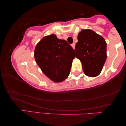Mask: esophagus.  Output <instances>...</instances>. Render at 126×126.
I'll use <instances>...</instances> for the list:
<instances>
[{
  "instance_id": "1",
  "label": "esophagus",
  "mask_w": 126,
  "mask_h": 126,
  "mask_svg": "<svg viewBox=\"0 0 126 126\" xmlns=\"http://www.w3.org/2000/svg\"><path fill=\"white\" fill-rule=\"evenodd\" d=\"M71 46L74 49H75V43H73V44H72Z\"/></svg>"
}]
</instances>
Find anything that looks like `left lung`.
<instances>
[{
    "label": "left lung",
    "instance_id": "left-lung-1",
    "mask_svg": "<svg viewBox=\"0 0 126 126\" xmlns=\"http://www.w3.org/2000/svg\"><path fill=\"white\" fill-rule=\"evenodd\" d=\"M75 57L81 62L86 75H99L107 59V44L104 39L91 30H82L78 36Z\"/></svg>",
    "mask_w": 126,
    "mask_h": 126
}]
</instances>
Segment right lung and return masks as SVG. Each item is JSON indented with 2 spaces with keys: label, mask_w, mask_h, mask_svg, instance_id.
<instances>
[{
  "label": "right lung",
  "mask_w": 126,
  "mask_h": 126,
  "mask_svg": "<svg viewBox=\"0 0 126 126\" xmlns=\"http://www.w3.org/2000/svg\"><path fill=\"white\" fill-rule=\"evenodd\" d=\"M34 59L45 75L54 82H61L69 75L74 49L66 41L52 34L45 36L36 45Z\"/></svg>",
  "instance_id": "1"
}]
</instances>
